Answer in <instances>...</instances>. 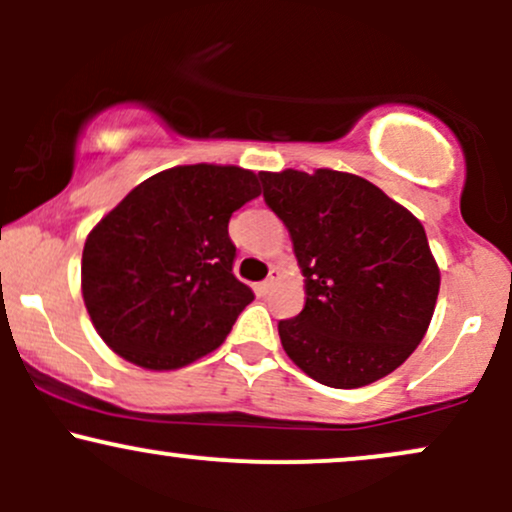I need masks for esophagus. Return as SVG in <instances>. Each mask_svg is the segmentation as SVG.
<instances>
[{
	"label": "esophagus",
	"mask_w": 512,
	"mask_h": 512,
	"mask_svg": "<svg viewBox=\"0 0 512 512\" xmlns=\"http://www.w3.org/2000/svg\"><path fill=\"white\" fill-rule=\"evenodd\" d=\"M276 276H279V274H276V269H269V276H267V279H264L262 284H260V293H262V296H267V293L274 289Z\"/></svg>",
	"instance_id": "esophagus-1"
}]
</instances>
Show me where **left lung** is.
Wrapping results in <instances>:
<instances>
[{
	"instance_id": "obj_1",
	"label": "left lung",
	"mask_w": 512,
	"mask_h": 512,
	"mask_svg": "<svg viewBox=\"0 0 512 512\" xmlns=\"http://www.w3.org/2000/svg\"><path fill=\"white\" fill-rule=\"evenodd\" d=\"M305 276V308L279 320L281 346L303 373L351 390L407 361L440 289L426 231L373 182L320 168L260 173Z\"/></svg>"
}]
</instances>
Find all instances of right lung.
<instances>
[{
	"label": "right lung",
	"mask_w": 512,
	"mask_h": 512,
	"mask_svg": "<svg viewBox=\"0 0 512 512\" xmlns=\"http://www.w3.org/2000/svg\"><path fill=\"white\" fill-rule=\"evenodd\" d=\"M260 197L236 166H178L134 187L88 233L81 291L103 342L149 370L197 361L231 332L252 293L233 274V211Z\"/></svg>",
	"instance_id": "1"
}]
</instances>
